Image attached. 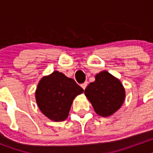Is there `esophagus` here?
I'll return each mask as SVG.
<instances>
[{
  "mask_svg": "<svg viewBox=\"0 0 153 153\" xmlns=\"http://www.w3.org/2000/svg\"><path fill=\"white\" fill-rule=\"evenodd\" d=\"M87 85H88V82H84V83L81 84V86H82V88H83V90H85L86 86H87Z\"/></svg>",
  "mask_w": 153,
  "mask_h": 153,
  "instance_id": "34e87169",
  "label": "esophagus"
}]
</instances>
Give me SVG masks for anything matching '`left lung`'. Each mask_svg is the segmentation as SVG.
<instances>
[{
    "label": "left lung",
    "instance_id": "obj_1",
    "mask_svg": "<svg viewBox=\"0 0 153 153\" xmlns=\"http://www.w3.org/2000/svg\"><path fill=\"white\" fill-rule=\"evenodd\" d=\"M84 93L96 113L105 117L117 112L125 99L122 83L106 71L97 74L96 80L86 86Z\"/></svg>",
    "mask_w": 153,
    "mask_h": 153
}]
</instances>
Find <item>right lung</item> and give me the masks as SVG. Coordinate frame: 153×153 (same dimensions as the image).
I'll list each match as a JSON object with an SVG mask.
<instances>
[{
	"mask_svg": "<svg viewBox=\"0 0 153 153\" xmlns=\"http://www.w3.org/2000/svg\"><path fill=\"white\" fill-rule=\"evenodd\" d=\"M83 89L71 78L54 71L38 83L36 101L40 111L53 121H63L68 117L73 100Z\"/></svg>",
	"mask_w": 153,
	"mask_h": 153,
	"instance_id": "obj_1",
	"label": "right lung"
}]
</instances>
